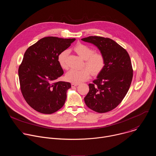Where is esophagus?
Listing matches in <instances>:
<instances>
[{
	"instance_id": "obj_1",
	"label": "esophagus",
	"mask_w": 156,
	"mask_h": 156,
	"mask_svg": "<svg viewBox=\"0 0 156 156\" xmlns=\"http://www.w3.org/2000/svg\"><path fill=\"white\" fill-rule=\"evenodd\" d=\"M79 84H76V83H72V87H75V86H77Z\"/></svg>"
}]
</instances>
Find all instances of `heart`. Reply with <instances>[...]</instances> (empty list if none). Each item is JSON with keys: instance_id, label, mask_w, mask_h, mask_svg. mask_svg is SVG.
Here are the masks:
<instances>
[{"instance_id": "1", "label": "heart", "mask_w": 156, "mask_h": 156, "mask_svg": "<svg viewBox=\"0 0 156 156\" xmlns=\"http://www.w3.org/2000/svg\"><path fill=\"white\" fill-rule=\"evenodd\" d=\"M74 50L83 59L85 60V65L88 69H72L66 74V80L72 83L78 84L90 78L91 72L96 75L102 71L105 64V60L103 54L100 52H94L93 49L83 44H77L75 46ZM68 55L69 51L64 50L58 55V62L63 69H68V65L66 64Z\"/></svg>"}]
</instances>
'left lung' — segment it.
<instances>
[{
  "mask_svg": "<svg viewBox=\"0 0 156 156\" xmlns=\"http://www.w3.org/2000/svg\"><path fill=\"white\" fill-rule=\"evenodd\" d=\"M96 46L105 60L102 71L93 83L84 98L86 105L98 113L115 108L128 91L133 78V68L127 51L114 40L101 36L81 39Z\"/></svg>",
  "mask_w": 156,
  "mask_h": 156,
  "instance_id": "8db88e82",
  "label": "left lung"
}]
</instances>
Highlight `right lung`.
Listing matches in <instances>:
<instances>
[{
	"label": "right lung",
	"mask_w": 156,
	"mask_h": 156,
	"mask_svg": "<svg viewBox=\"0 0 156 156\" xmlns=\"http://www.w3.org/2000/svg\"><path fill=\"white\" fill-rule=\"evenodd\" d=\"M75 41L45 37L26 51L18 69L20 89L27 102L37 112L51 114L63 106L71 84L55 82L63 74L57 57Z\"/></svg>",
	"instance_id": "add662e5"
}]
</instances>
